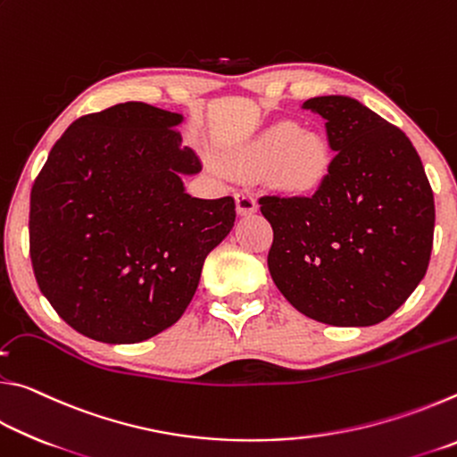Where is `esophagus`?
<instances>
[{"mask_svg": "<svg viewBox=\"0 0 457 457\" xmlns=\"http://www.w3.org/2000/svg\"><path fill=\"white\" fill-rule=\"evenodd\" d=\"M236 205L239 215H252L258 210V201L253 199L250 191H237L236 193Z\"/></svg>", "mask_w": 457, "mask_h": 457, "instance_id": "esophagus-1", "label": "esophagus"}]
</instances>
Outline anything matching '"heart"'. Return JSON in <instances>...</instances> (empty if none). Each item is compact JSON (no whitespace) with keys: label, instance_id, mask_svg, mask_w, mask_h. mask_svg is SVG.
Returning a JSON list of instances; mask_svg holds the SVG:
<instances>
[{"label":"heart","instance_id":"heart-1","mask_svg":"<svg viewBox=\"0 0 457 457\" xmlns=\"http://www.w3.org/2000/svg\"><path fill=\"white\" fill-rule=\"evenodd\" d=\"M234 163L247 173L268 171L280 187L311 191L328 173L330 146L319 130L282 120L242 146L234 154Z\"/></svg>","mask_w":457,"mask_h":457}]
</instances>
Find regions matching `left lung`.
<instances>
[{
    "instance_id": "left-lung-1",
    "label": "left lung",
    "mask_w": 457,
    "mask_h": 457,
    "mask_svg": "<svg viewBox=\"0 0 457 457\" xmlns=\"http://www.w3.org/2000/svg\"><path fill=\"white\" fill-rule=\"evenodd\" d=\"M327 120L335 157L312 195H262L274 229L268 268L311 319L370 327L405 303L428 272L436 205L415 146L349 96L303 104Z\"/></svg>"
}]
</instances>
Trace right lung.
Instances as JSON below:
<instances>
[{
    "instance_id": "obj_1",
    "label": "right lung",
    "mask_w": 457,
    "mask_h": 457,
    "mask_svg": "<svg viewBox=\"0 0 457 457\" xmlns=\"http://www.w3.org/2000/svg\"><path fill=\"white\" fill-rule=\"evenodd\" d=\"M181 114L122 103L76 119L29 195V258L54 311L111 345L151 338L181 319L201 268L236 221L234 197L197 199L181 175Z\"/></svg>"
}]
</instances>
